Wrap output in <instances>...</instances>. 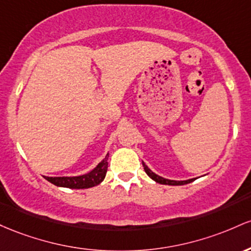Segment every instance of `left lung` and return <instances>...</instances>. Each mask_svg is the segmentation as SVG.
<instances>
[{
    "label": "left lung",
    "mask_w": 251,
    "mask_h": 251,
    "mask_svg": "<svg viewBox=\"0 0 251 251\" xmlns=\"http://www.w3.org/2000/svg\"><path fill=\"white\" fill-rule=\"evenodd\" d=\"M143 168H145V172L148 174L149 178H151L154 181L159 182V184H163V185H185V184H190V182L194 181V179H188V180H184V181H176V180H170V179H165L162 176H159L157 174L153 173L151 170L148 168V166L146 165L145 162H142Z\"/></svg>",
    "instance_id": "left-lung-1"
}]
</instances>
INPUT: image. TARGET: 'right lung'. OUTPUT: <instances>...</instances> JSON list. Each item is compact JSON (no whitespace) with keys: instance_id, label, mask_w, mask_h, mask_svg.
Listing matches in <instances>:
<instances>
[{"instance_id":"right-lung-1","label":"right lung","mask_w":251,"mask_h":251,"mask_svg":"<svg viewBox=\"0 0 251 251\" xmlns=\"http://www.w3.org/2000/svg\"><path fill=\"white\" fill-rule=\"evenodd\" d=\"M108 157L109 154L94 168L90 173L84 174L79 176H45V179L49 180L55 186L69 187V188H90L100 185L105 178L106 171H108Z\"/></svg>"}]
</instances>
